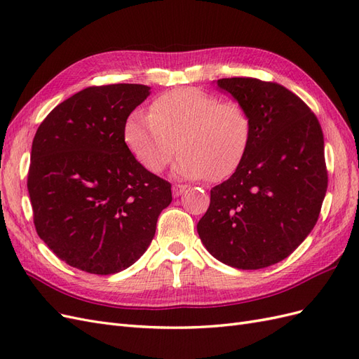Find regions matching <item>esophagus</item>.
Segmentation results:
<instances>
[{"instance_id":"1","label":"esophagus","mask_w":359,"mask_h":359,"mask_svg":"<svg viewBox=\"0 0 359 359\" xmlns=\"http://www.w3.org/2000/svg\"><path fill=\"white\" fill-rule=\"evenodd\" d=\"M186 190H187V186H184V184H175V186L172 187V193H173V196H175V198L181 196V194Z\"/></svg>"}]
</instances>
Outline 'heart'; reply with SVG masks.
Instances as JSON below:
<instances>
[{
	"instance_id": "heart-1",
	"label": "heart",
	"mask_w": 359,
	"mask_h": 359,
	"mask_svg": "<svg viewBox=\"0 0 359 359\" xmlns=\"http://www.w3.org/2000/svg\"><path fill=\"white\" fill-rule=\"evenodd\" d=\"M252 137L253 118L244 103L191 86L160 94L149 114L133 112L124 124L126 145L147 170L161 172L181 149L173 170L190 180L232 175Z\"/></svg>"
}]
</instances>
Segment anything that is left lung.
<instances>
[{
  "label": "left lung",
  "instance_id": "1",
  "mask_svg": "<svg viewBox=\"0 0 359 359\" xmlns=\"http://www.w3.org/2000/svg\"><path fill=\"white\" fill-rule=\"evenodd\" d=\"M244 103L253 137L229 180L211 189L198 223L206 250L238 269H260L286 259L319 219L328 187L323 133L298 95L276 82L219 79Z\"/></svg>",
  "mask_w": 359,
  "mask_h": 359
}]
</instances>
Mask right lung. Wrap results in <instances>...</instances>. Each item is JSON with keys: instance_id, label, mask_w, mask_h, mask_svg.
<instances>
[{"instance_id": "add662e5", "label": "right lung", "mask_w": 359, "mask_h": 359, "mask_svg": "<svg viewBox=\"0 0 359 359\" xmlns=\"http://www.w3.org/2000/svg\"><path fill=\"white\" fill-rule=\"evenodd\" d=\"M149 86H88L39 126L28 193L37 235L61 260L109 276L133 265L172 202L170 182L147 170L124 140L128 115Z\"/></svg>"}]
</instances>
